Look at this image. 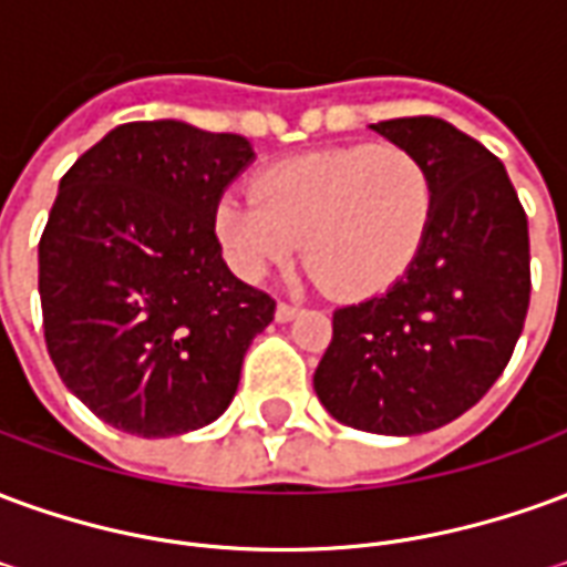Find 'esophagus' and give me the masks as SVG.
I'll return each instance as SVG.
<instances>
[{"label": "esophagus", "mask_w": 567, "mask_h": 567, "mask_svg": "<svg viewBox=\"0 0 567 567\" xmlns=\"http://www.w3.org/2000/svg\"><path fill=\"white\" fill-rule=\"evenodd\" d=\"M295 316H300V307H297V303H279V307H276V319L279 321H291L295 319Z\"/></svg>", "instance_id": "obj_1"}]
</instances>
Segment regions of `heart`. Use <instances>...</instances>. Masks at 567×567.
<instances>
[{
	"label": "heart",
	"mask_w": 567,
	"mask_h": 567,
	"mask_svg": "<svg viewBox=\"0 0 567 567\" xmlns=\"http://www.w3.org/2000/svg\"><path fill=\"white\" fill-rule=\"evenodd\" d=\"M434 178L401 145L319 151L264 169L251 190L215 206V236L227 264L258 282L307 239L312 276L340 297H364L398 279L416 258L434 218Z\"/></svg>",
	"instance_id": "b5f03b06"
}]
</instances>
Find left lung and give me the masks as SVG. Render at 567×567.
<instances>
[{
    "label": "left lung",
    "mask_w": 567,
    "mask_h": 567,
    "mask_svg": "<svg viewBox=\"0 0 567 567\" xmlns=\"http://www.w3.org/2000/svg\"><path fill=\"white\" fill-rule=\"evenodd\" d=\"M370 130L425 161L434 218L389 291L333 312L312 382L337 422L404 437L467 413L507 368L532 295L528 218L504 163L446 121Z\"/></svg>",
    "instance_id": "1"
}]
</instances>
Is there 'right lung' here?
Segmentation results:
<instances>
[{
  "label": "right lung",
  "mask_w": 567,
  "mask_h": 567,
  "mask_svg": "<svg viewBox=\"0 0 567 567\" xmlns=\"http://www.w3.org/2000/svg\"><path fill=\"white\" fill-rule=\"evenodd\" d=\"M255 151L236 133L133 121L60 178L39 239L44 343L117 431L173 437L230 406L276 300L227 270L215 206Z\"/></svg>",
  "instance_id": "add662e5"
}]
</instances>
